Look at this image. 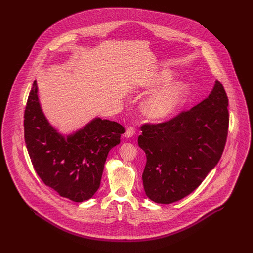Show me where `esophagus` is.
I'll list each match as a JSON object with an SVG mask.
<instances>
[{
  "instance_id": "esophagus-1",
  "label": "esophagus",
  "mask_w": 253,
  "mask_h": 253,
  "mask_svg": "<svg viewBox=\"0 0 253 253\" xmlns=\"http://www.w3.org/2000/svg\"><path fill=\"white\" fill-rule=\"evenodd\" d=\"M134 133H135V129L133 128V127H131V126H129V127H127L126 129V132H125V137L126 138H131L133 135H134Z\"/></svg>"
}]
</instances>
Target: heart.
<instances>
[{"mask_svg":"<svg viewBox=\"0 0 253 253\" xmlns=\"http://www.w3.org/2000/svg\"><path fill=\"white\" fill-rule=\"evenodd\" d=\"M174 75L170 71H161L149 76L144 82V86L153 88L163 84L169 83ZM188 93V86L184 83L169 84L152 93L144 102L145 115L154 121H162L176 112L184 102Z\"/></svg>","mask_w":253,"mask_h":253,"instance_id":"b5f03b06","label":"heart"}]
</instances>
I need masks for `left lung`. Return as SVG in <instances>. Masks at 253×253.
<instances>
[{"mask_svg": "<svg viewBox=\"0 0 253 253\" xmlns=\"http://www.w3.org/2000/svg\"><path fill=\"white\" fill-rule=\"evenodd\" d=\"M228 97L215 81L210 95L174 119L144 125L138 145L147 162L142 180L146 196L172 204L197 189L219 162L228 134Z\"/></svg>", "mask_w": 253, "mask_h": 253, "instance_id": "left-lung-1", "label": "left lung"}]
</instances>
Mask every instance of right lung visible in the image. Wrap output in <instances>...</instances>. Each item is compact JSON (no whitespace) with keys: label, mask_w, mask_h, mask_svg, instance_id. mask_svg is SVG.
<instances>
[{"label":"right lung","mask_w":253,"mask_h":253,"mask_svg":"<svg viewBox=\"0 0 253 253\" xmlns=\"http://www.w3.org/2000/svg\"><path fill=\"white\" fill-rule=\"evenodd\" d=\"M125 128L95 117L82 128L62 134L44 116L34 82L24 114V138L42 182L59 196L81 203L98 190L109 151L120 144Z\"/></svg>","instance_id":"add662e5"}]
</instances>
